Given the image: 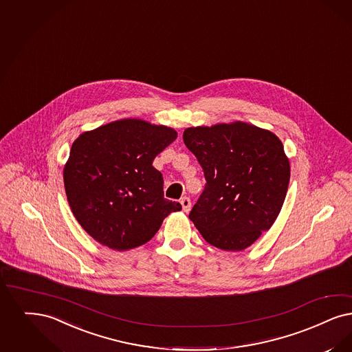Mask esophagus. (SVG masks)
<instances>
[{
  "instance_id": "esophagus-1",
  "label": "esophagus",
  "mask_w": 352,
  "mask_h": 352,
  "mask_svg": "<svg viewBox=\"0 0 352 352\" xmlns=\"http://www.w3.org/2000/svg\"><path fill=\"white\" fill-rule=\"evenodd\" d=\"M181 204H182L183 211L188 212L191 210V199L187 197H183L181 199Z\"/></svg>"
}]
</instances>
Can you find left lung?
<instances>
[{"label":"left lung","mask_w":352,"mask_h":352,"mask_svg":"<svg viewBox=\"0 0 352 352\" xmlns=\"http://www.w3.org/2000/svg\"><path fill=\"white\" fill-rule=\"evenodd\" d=\"M206 186L188 217L212 246L249 248L275 223L287 195L289 161L281 141L248 123L187 128Z\"/></svg>","instance_id":"obj_1"}]
</instances>
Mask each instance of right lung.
I'll return each mask as SVG.
<instances>
[{
	"mask_svg": "<svg viewBox=\"0 0 352 352\" xmlns=\"http://www.w3.org/2000/svg\"><path fill=\"white\" fill-rule=\"evenodd\" d=\"M177 139L173 128L124 119L85 132L64 169L68 203L99 243L123 252L146 243L178 201L164 197L153 160Z\"/></svg>",
	"mask_w": 352,
	"mask_h": 352,
	"instance_id": "right-lung-1",
	"label": "right lung"
}]
</instances>
